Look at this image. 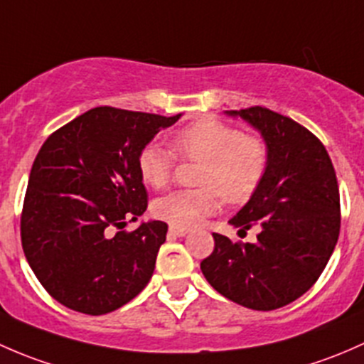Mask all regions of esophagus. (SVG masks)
<instances>
[{
    "label": "esophagus",
    "mask_w": 364,
    "mask_h": 364,
    "mask_svg": "<svg viewBox=\"0 0 364 364\" xmlns=\"http://www.w3.org/2000/svg\"><path fill=\"white\" fill-rule=\"evenodd\" d=\"M168 233H170V237H186L187 233H189V230H186V228H177V226H170V230H168Z\"/></svg>",
    "instance_id": "esophagus-1"
}]
</instances>
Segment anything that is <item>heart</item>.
<instances>
[{
    "mask_svg": "<svg viewBox=\"0 0 364 364\" xmlns=\"http://www.w3.org/2000/svg\"><path fill=\"white\" fill-rule=\"evenodd\" d=\"M173 149L187 159L203 161L198 183L201 189H178L154 203V213L171 226L193 228L223 205L249 201L263 183L269 164L264 140L243 134L238 127L217 119H201L182 127L173 136ZM173 152L159 144H147L138 154V173L147 186L161 189L173 171Z\"/></svg>",
    "mask_w": 364,
    "mask_h": 364,
    "instance_id": "obj_1",
    "label": "heart"
}]
</instances>
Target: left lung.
I'll use <instances>...</instances> for the list:
<instances>
[{
  "mask_svg": "<svg viewBox=\"0 0 364 364\" xmlns=\"http://www.w3.org/2000/svg\"><path fill=\"white\" fill-rule=\"evenodd\" d=\"M226 114L256 127L268 145L263 183L230 220L261 233L256 243L213 233L201 272L224 298L266 312L305 294L328 264L340 235L338 183L319 138L293 119L264 107Z\"/></svg>",
  "mask_w": 364,
  "mask_h": 364,
  "instance_id": "left-lung-1",
  "label": "left lung"
}]
</instances>
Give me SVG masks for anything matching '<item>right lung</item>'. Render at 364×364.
<instances>
[{"mask_svg": "<svg viewBox=\"0 0 364 364\" xmlns=\"http://www.w3.org/2000/svg\"><path fill=\"white\" fill-rule=\"evenodd\" d=\"M181 119L96 107L45 140L21 215L26 259L48 294L103 316L141 293L166 240L163 220L124 231L147 210L138 154Z\"/></svg>", "mask_w": 364, "mask_h": 364, "instance_id": "obj_1", "label": "right lung"}]
</instances>
